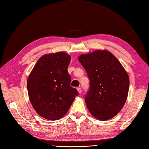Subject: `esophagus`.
Returning <instances> with one entry per match:
<instances>
[{"mask_svg": "<svg viewBox=\"0 0 149 149\" xmlns=\"http://www.w3.org/2000/svg\"><path fill=\"white\" fill-rule=\"evenodd\" d=\"M77 90H78V93H79V94H81V88H77Z\"/></svg>", "mask_w": 149, "mask_h": 149, "instance_id": "1", "label": "esophagus"}]
</instances>
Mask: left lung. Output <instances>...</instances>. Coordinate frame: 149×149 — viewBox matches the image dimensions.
Segmentation results:
<instances>
[{
	"label": "left lung",
	"instance_id": "obj_1",
	"mask_svg": "<svg viewBox=\"0 0 149 149\" xmlns=\"http://www.w3.org/2000/svg\"><path fill=\"white\" fill-rule=\"evenodd\" d=\"M78 60L89 79L84 100L90 113L101 120L113 118L127 100L129 88L127 72L119 60L106 50L82 54Z\"/></svg>",
	"mask_w": 149,
	"mask_h": 149
}]
</instances>
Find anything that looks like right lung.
Here are the masks:
<instances>
[{
	"label": "right lung",
	"mask_w": 149,
	"mask_h": 149,
	"mask_svg": "<svg viewBox=\"0 0 149 149\" xmlns=\"http://www.w3.org/2000/svg\"><path fill=\"white\" fill-rule=\"evenodd\" d=\"M71 57L64 52L42 56L30 73L27 80L29 100L40 116L48 120L61 118L70 109L76 89L71 87L68 72Z\"/></svg>",
	"instance_id": "add662e5"
}]
</instances>
